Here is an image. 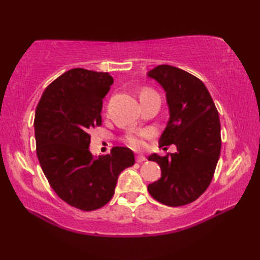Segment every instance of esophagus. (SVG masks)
I'll return each mask as SVG.
<instances>
[{"mask_svg":"<svg viewBox=\"0 0 260 260\" xmlns=\"http://www.w3.org/2000/svg\"><path fill=\"white\" fill-rule=\"evenodd\" d=\"M144 160H146V157H144L143 155H138V156H136V161H138V162H142Z\"/></svg>","mask_w":260,"mask_h":260,"instance_id":"1","label":"esophagus"}]
</instances>
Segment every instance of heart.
<instances>
[{
    "label": "heart",
    "mask_w": 260,
    "mask_h": 260,
    "mask_svg": "<svg viewBox=\"0 0 260 260\" xmlns=\"http://www.w3.org/2000/svg\"><path fill=\"white\" fill-rule=\"evenodd\" d=\"M150 94H157V93L155 90L149 89V88H147V89H143L142 91H141L140 98H143V96L150 95ZM143 135H146V134H144V133H141L139 135L129 134V135L126 136L124 141L132 148H141V147H142V141H141V136H143Z\"/></svg>",
    "instance_id": "obj_1"
}]
</instances>
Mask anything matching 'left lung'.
<instances>
[{
    "instance_id": "left-lung-1",
    "label": "left lung",
    "mask_w": 260,
    "mask_h": 260,
    "mask_svg": "<svg viewBox=\"0 0 260 260\" xmlns=\"http://www.w3.org/2000/svg\"><path fill=\"white\" fill-rule=\"evenodd\" d=\"M166 91L170 120L159 146H177V152L148 159L158 162L161 177L148 186L156 201L169 206L192 203L212 181L221 149L218 110L199 78L171 65L148 72Z\"/></svg>"
}]
</instances>
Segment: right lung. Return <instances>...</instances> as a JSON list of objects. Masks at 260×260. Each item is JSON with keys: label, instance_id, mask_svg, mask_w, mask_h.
<instances>
[{"label": "right lung", "instance_id": "1", "mask_svg": "<svg viewBox=\"0 0 260 260\" xmlns=\"http://www.w3.org/2000/svg\"><path fill=\"white\" fill-rule=\"evenodd\" d=\"M113 83L109 73L72 69L52 81L35 110L37 155L48 182L73 208L94 211L112 199L118 175L134 165L131 149L113 147L94 158L90 131L102 125L103 99Z\"/></svg>", "mask_w": 260, "mask_h": 260}]
</instances>
